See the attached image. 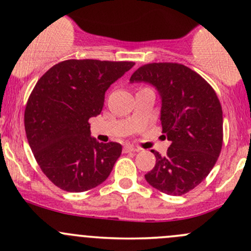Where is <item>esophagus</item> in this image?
Returning <instances> with one entry per match:
<instances>
[{
  "instance_id": "obj_1",
  "label": "esophagus",
  "mask_w": 251,
  "mask_h": 251,
  "mask_svg": "<svg viewBox=\"0 0 251 251\" xmlns=\"http://www.w3.org/2000/svg\"><path fill=\"white\" fill-rule=\"evenodd\" d=\"M139 150V148L133 147V145H125V147H124V152H137V151Z\"/></svg>"
}]
</instances>
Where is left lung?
I'll use <instances>...</instances> for the list:
<instances>
[{"label": "left lung", "instance_id": "1", "mask_svg": "<svg viewBox=\"0 0 251 251\" xmlns=\"http://www.w3.org/2000/svg\"><path fill=\"white\" fill-rule=\"evenodd\" d=\"M152 84L161 96V124L170 147L167 155L151 150L156 164L145 174L153 188L183 195L210 174L223 145V111L219 99L199 74L177 63H151L130 78Z\"/></svg>", "mask_w": 251, "mask_h": 251}]
</instances>
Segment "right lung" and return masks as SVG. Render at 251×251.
<instances>
[{
    "label": "right lung",
    "mask_w": 251,
    "mask_h": 251,
    "mask_svg": "<svg viewBox=\"0 0 251 251\" xmlns=\"http://www.w3.org/2000/svg\"><path fill=\"white\" fill-rule=\"evenodd\" d=\"M133 62L69 59L40 77L27 101L25 130L46 177L71 193L89 191L111 174L119 143L90 137L88 120L102 111L104 93Z\"/></svg>",
    "instance_id": "add662e5"
}]
</instances>
